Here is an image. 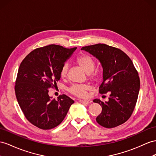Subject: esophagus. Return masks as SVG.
Here are the masks:
<instances>
[{"label":"esophagus","mask_w":156,"mask_h":156,"mask_svg":"<svg viewBox=\"0 0 156 156\" xmlns=\"http://www.w3.org/2000/svg\"><path fill=\"white\" fill-rule=\"evenodd\" d=\"M79 102H80L82 103H84V104H88V103H91L92 101L91 100H82V99H80V100H79Z\"/></svg>","instance_id":"34e87169"}]
</instances>
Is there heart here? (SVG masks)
Returning a JSON list of instances; mask_svg holds the SVG:
<instances>
[{
    "label": "heart",
    "instance_id": "b5f03b06",
    "mask_svg": "<svg viewBox=\"0 0 156 156\" xmlns=\"http://www.w3.org/2000/svg\"><path fill=\"white\" fill-rule=\"evenodd\" d=\"M76 62L86 73L88 74L89 78L92 81H98L101 77V72L98 69H94L95 63L94 59L87 55H81L76 59ZM69 70V65L65 63L60 70V76L61 78H66ZM90 89L89 86L85 84H73L69 88V91L73 95L78 98H86L87 91Z\"/></svg>",
    "mask_w": 156,
    "mask_h": 156
}]
</instances>
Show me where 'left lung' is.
Segmentation results:
<instances>
[{
    "instance_id": "8db88e82",
    "label": "left lung",
    "mask_w": 156,
    "mask_h": 156,
    "mask_svg": "<svg viewBox=\"0 0 156 156\" xmlns=\"http://www.w3.org/2000/svg\"><path fill=\"white\" fill-rule=\"evenodd\" d=\"M82 50L96 57L103 67V81L99 87L101 94H110L109 101H93L102 107L96 118L101 126L111 129L125 122L136 103L140 82L133 61L126 53L106 44L83 47Z\"/></svg>"
}]
</instances>
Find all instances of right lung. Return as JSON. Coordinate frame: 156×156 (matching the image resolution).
<instances>
[{
	"label": "right lung",
	"instance_id": "obj_1",
	"mask_svg": "<svg viewBox=\"0 0 156 156\" xmlns=\"http://www.w3.org/2000/svg\"><path fill=\"white\" fill-rule=\"evenodd\" d=\"M76 47L49 45L27 55L20 65L15 83L16 96L27 121L43 130L57 126L74 101L63 94L51 99L49 90L57 86L61 67Z\"/></svg>",
	"mask_w": 156,
	"mask_h": 156
}]
</instances>
